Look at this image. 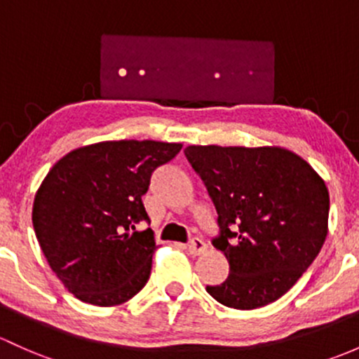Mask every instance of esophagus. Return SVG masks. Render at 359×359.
Returning <instances> with one entry per match:
<instances>
[{
  "mask_svg": "<svg viewBox=\"0 0 359 359\" xmlns=\"http://www.w3.org/2000/svg\"><path fill=\"white\" fill-rule=\"evenodd\" d=\"M187 249H189L191 255L198 256V255H201V252L206 251V243L203 239H199V237H194V239L187 244Z\"/></svg>",
  "mask_w": 359,
  "mask_h": 359,
  "instance_id": "34e87169",
  "label": "esophagus"
}]
</instances>
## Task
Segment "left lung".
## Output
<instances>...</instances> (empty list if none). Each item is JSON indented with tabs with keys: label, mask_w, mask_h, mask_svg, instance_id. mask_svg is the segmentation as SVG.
I'll return each mask as SVG.
<instances>
[{
	"label": "left lung",
	"mask_w": 359,
	"mask_h": 359,
	"mask_svg": "<svg viewBox=\"0 0 359 359\" xmlns=\"http://www.w3.org/2000/svg\"><path fill=\"white\" fill-rule=\"evenodd\" d=\"M218 213L213 246L229 277L208 285L224 306L255 309L284 296L308 270L329 233L325 180L299 154L278 146H187Z\"/></svg>",
	"instance_id": "left-lung-1"
}]
</instances>
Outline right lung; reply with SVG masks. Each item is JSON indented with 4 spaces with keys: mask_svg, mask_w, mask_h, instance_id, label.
Segmentation results:
<instances>
[{
    "mask_svg": "<svg viewBox=\"0 0 359 359\" xmlns=\"http://www.w3.org/2000/svg\"><path fill=\"white\" fill-rule=\"evenodd\" d=\"M180 142L104 141L56 161L36 192L32 224L51 270L77 299L116 306L148 282L156 251L142 196Z\"/></svg>",
    "mask_w": 359,
    "mask_h": 359,
    "instance_id": "right-lung-1",
    "label": "right lung"
}]
</instances>
